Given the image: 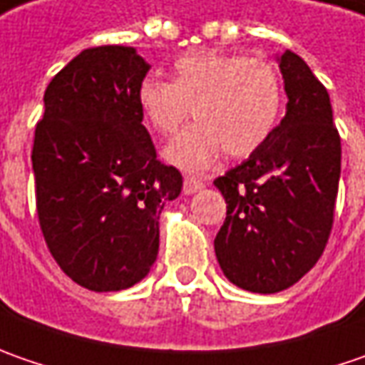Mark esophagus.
Instances as JSON below:
<instances>
[{
	"mask_svg": "<svg viewBox=\"0 0 365 365\" xmlns=\"http://www.w3.org/2000/svg\"><path fill=\"white\" fill-rule=\"evenodd\" d=\"M205 187V182L201 178H195V176H185V185H182V190L185 195H192L197 190H201Z\"/></svg>",
	"mask_w": 365,
	"mask_h": 365,
	"instance_id": "34e87169",
	"label": "esophagus"
}]
</instances>
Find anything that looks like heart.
Masks as SVG:
<instances>
[{
	"label": "heart",
	"mask_w": 365,
	"mask_h": 365,
	"mask_svg": "<svg viewBox=\"0 0 365 365\" xmlns=\"http://www.w3.org/2000/svg\"><path fill=\"white\" fill-rule=\"evenodd\" d=\"M135 97L160 135H173L192 111L199 121L170 142L166 158L185 170H205L223 150L244 158L266 144L282 111L284 87L266 56L199 50L176 58L173 81L142 78Z\"/></svg>",
	"instance_id": "obj_1"
}]
</instances>
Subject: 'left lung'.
Segmentation results:
<instances>
[{
    "instance_id": "8db88e82",
    "label": "left lung",
    "mask_w": 365,
    "mask_h": 365,
    "mask_svg": "<svg viewBox=\"0 0 365 365\" xmlns=\"http://www.w3.org/2000/svg\"><path fill=\"white\" fill-rule=\"evenodd\" d=\"M280 71L287 115L266 144L215 178L227 215L215 256L235 287L272 294L299 282L329 242L341 173V138L329 93L299 54Z\"/></svg>"
}]
</instances>
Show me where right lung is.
Wrapping results in <instances>:
<instances>
[{
    "label": "right lung",
    "instance_id": "right-lung-1",
    "mask_svg": "<svg viewBox=\"0 0 365 365\" xmlns=\"http://www.w3.org/2000/svg\"><path fill=\"white\" fill-rule=\"evenodd\" d=\"M148 66L132 46H93L58 71L36 123L38 223L54 262L95 292L140 282L158 256V219L180 195L138 107Z\"/></svg>",
    "mask_w": 365,
    "mask_h": 365
}]
</instances>
